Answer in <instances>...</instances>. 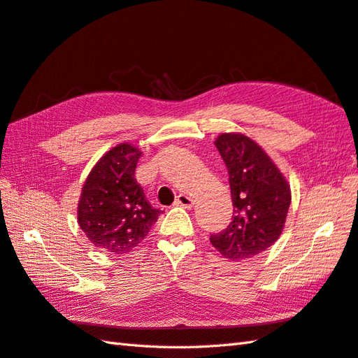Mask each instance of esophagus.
I'll list each match as a JSON object with an SVG mask.
<instances>
[{
	"label": "esophagus",
	"instance_id": "1",
	"mask_svg": "<svg viewBox=\"0 0 358 358\" xmlns=\"http://www.w3.org/2000/svg\"><path fill=\"white\" fill-rule=\"evenodd\" d=\"M176 206L178 207H182V208H192L194 207V199H192L189 195H185V194H180L176 199Z\"/></svg>",
	"mask_w": 358,
	"mask_h": 358
}]
</instances>
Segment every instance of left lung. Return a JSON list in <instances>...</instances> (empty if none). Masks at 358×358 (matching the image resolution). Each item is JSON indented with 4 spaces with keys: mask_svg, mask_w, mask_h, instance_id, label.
<instances>
[{
    "mask_svg": "<svg viewBox=\"0 0 358 358\" xmlns=\"http://www.w3.org/2000/svg\"><path fill=\"white\" fill-rule=\"evenodd\" d=\"M228 171L233 217L210 242L225 259L246 260L278 239L290 206V187L260 146L243 134L224 133L215 142Z\"/></svg>",
    "mask_w": 358,
    "mask_h": 358,
    "instance_id": "1",
    "label": "left lung"
}]
</instances>
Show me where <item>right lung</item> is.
<instances>
[{
	"mask_svg": "<svg viewBox=\"0 0 358 358\" xmlns=\"http://www.w3.org/2000/svg\"><path fill=\"white\" fill-rule=\"evenodd\" d=\"M141 151L121 143L106 152L81 190L78 224L96 248L125 254L139 245L162 210L146 199L134 172Z\"/></svg>",
	"mask_w": 358,
	"mask_h": 358,
	"instance_id": "obj_1",
	"label": "right lung"
}]
</instances>
